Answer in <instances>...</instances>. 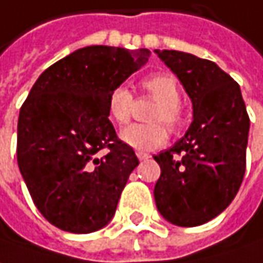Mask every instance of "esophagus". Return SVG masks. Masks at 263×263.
I'll list each match as a JSON object with an SVG mask.
<instances>
[{"instance_id":"1","label":"esophagus","mask_w":263,"mask_h":263,"mask_svg":"<svg viewBox=\"0 0 263 263\" xmlns=\"http://www.w3.org/2000/svg\"><path fill=\"white\" fill-rule=\"evenodd\" d=\"M137 157H138L140 160H147V159H150V154L141 153V152H138V153H137Z\"/></svg>"}]
</instances>
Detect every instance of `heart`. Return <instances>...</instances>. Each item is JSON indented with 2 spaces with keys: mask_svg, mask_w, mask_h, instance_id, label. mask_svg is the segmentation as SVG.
Here are the masks:
<instances>
[{
  "mask_svg": "<svg viewBox=\"0 0 263 263\" xmlns=\"http://www.w3.org/2000/svg\"><path fill=\"white\" fill-rule=\"evenodd\" d=\"M141 88L147 96L157 101L148 120L153 123H135L120 131V140L138 152H153L160 148L167 140V131H181L185 125V113L181 107V89L177 79L171 74L157 73L145 78ZM132 94L125 86H116L107 98L110 119L118 125H125L131 119ZM165 123V127L163 123Z\"/></svg>",
  "mask_w": 263,
  "mask_h": 263,
  "instance_id": "b5f03b06",
  "label": "heart"
}]
</instances>
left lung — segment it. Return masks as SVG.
<instances>
[{
    "instance_id": "left-lung-1",
    "label": "left lung",
    "mask_w": 263,
    "mask_h": 263,
    "mask_svg": "<svg viewBox=\"0 0 263 263\" xmlns=\"http://www.w3.org/2000/svg\"><path fill=\"white\" fill-rule=\"evenodd\" d=\"M193 103V122L171 148L154 156L157 211L178 227L209 222L234 200L246 171L250 120L240 86L211 60L156 50Z\"/></svg>"
}]
</instances>
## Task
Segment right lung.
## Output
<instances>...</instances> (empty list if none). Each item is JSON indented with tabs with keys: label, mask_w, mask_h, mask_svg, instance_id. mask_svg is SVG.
<instances>
[{
	"label": "right lung",
	"mask_w": 263,
	"mask_h": 263,
	"mask_svg": "<svg viewBox=\"0 0 263 263\" xmlns=\"http://www.w3.org/2000/svg\"><path fill=\"white\" fill-rule=\"evenodd\" d=\"M150 51L91 45L42 72L17 123V163L42 216L88 234L111 221L138 157L109 120L107 98L148 62ZM107 148L109 153H98Z\"/></svg>",
	"instance_id": "obj_1"
}]
</instances>
